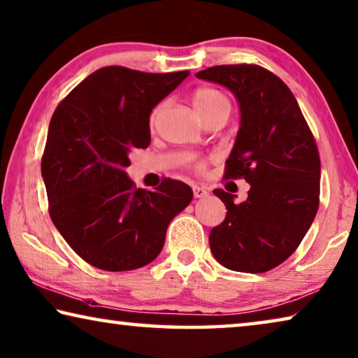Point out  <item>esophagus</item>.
Here are the masks:
<instances>
[{"label": "esophagus", "mask_w": 358, "mask_h": 358, "mask_svg": "<svg viewBox=\"0 0 358 358\" xmlns=\"http://www.w3.org/2000/svg\"><path fill=\"white\" fill-rule=\"evenodd\" d=\"M192 192H194V197L197 199H201V197H207L208 196V191L206 186H192Z\"/></svg>", "instance_id": "1"}]
</instances>
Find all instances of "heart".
Here are the masks:
<instances>
[{
    "label": "heart",
    "instance_id": "heart-1",
    "mask_svg": "<svg viewBox=\"0 0 358 358\" xmlns=\"http://www.w3.org/2000/svg\"><path fill=\"white\" fill-rule=\"evenodd\" d=\"M221 99H224L223 95H221L218 90H215V89H207V87H202V89H197L194 94H192V97H191V100H192V105H194V108H196V111L199 113V111H203L206 110V108H208L210 105H213L215 101L217 100H221ZM159 111H161V106L159 108H156L155 111H152V115H151V124H155L156 122V117H157V115H159Z\"/></svg>",
    "mask_w": 358,
    "mask_h": 358
}]
</instances>
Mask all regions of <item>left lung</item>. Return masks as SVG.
<instances>
[{"mask_svg":"<svg viewBox=\"0 0 358 358\" xmlns=\"http://www.w3.org/2000/svg\"><path fill=\"white\" fill-rule=\"evenodd\" d=\"M228 87L239 103L241 126L226 161V178H243L248 197L223 189L226 218L210 231L215 259L237 272H266L296 250L319 208L320 157L287 84L258 65H220L196 73Z\"/></svg>","mask_w":358,"mask_h":358,"instance_id":"1","label":"left lung"}]
</instances>
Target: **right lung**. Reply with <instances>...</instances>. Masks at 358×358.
Masks as SVG:
<instances>
[{
    "label": "right lung",
    "instance_id": "right-lung-1",
    "mask_svg": "<svg viewBox=\"0 0 358 358\" xmlns=\"http://www.w3.org/2000/svg\"><path fill=\"white\" fill-rule=\"evenodd\" d=\"M189 71L143 73L105 66L57 106L41 175L49 215L73 250L103 271L143 268L161 253L173 217L192 201L183 181L135 188L129 155L148 148L150 115Z\"/></svg>",
    "mask_w": 358,
    "mask_h": 358
}]
</instances>
